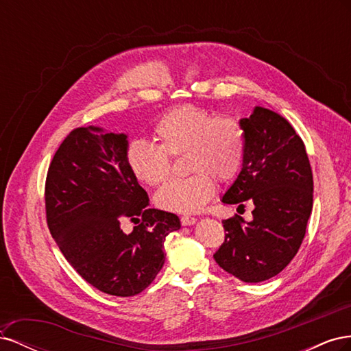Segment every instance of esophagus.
<instances>
[{
	"mask_svg": "<svg viewBox=\"0 0 351 351\" xmlns=\"http://www.w3.org/2000/svg\"><path fill=\"white\" fill-rule=\"evenodd\" d=\"M197 219L195 218V217H189V215H184V217H182V224L183 226H193L195 224V222H196Z\"/></svg>",
	"mask_w": 351,
	"mask_h": 351,
	"instance_id": "34e87169",
	"label": "esophagus"
}]
</instances>
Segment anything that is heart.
<instances>
[{"label":"heart","mask_w":351,"mask_h":351,"mask_svg":"<svg viewBox=\"0 0 351 351\" xmlns=\"http://www.w3.org/2000/svg\"><path fill=\"white\" fill-rule=\"evenodd\" d=\"M158 145L132 141L125 164L142 184L155 187L171 171L169 156L184 155L186 178L168 182L155 195L159 209L192 214L204 208L217 192V178L230 183L237 177L246 155L243 127L231 117H214L196 105H180L164 114L154 129Z\"/></svg>","instance_id":"b5f03b06"}]
</instances>
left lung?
<instances>
[{
  "mask_svg": "<svg viewBox=\"0 0 351 351\" xmlns=\"http://www.w3.org/2000/svg\"><path fill=\"white\" fill-rule=\"evenodd\" d=\"M246 155L222 202L244 208L253 219H224L226 240L215 252L219 267L244 282L280 274L299 252L313 206V176L300 136L284 117L254 107L241 119Z\"/></svg>",
  "mask_w": 351,
  "mask_h": 351,
  "instance_id": "obj_1",
  "label": "left lung"
}]
</instances>
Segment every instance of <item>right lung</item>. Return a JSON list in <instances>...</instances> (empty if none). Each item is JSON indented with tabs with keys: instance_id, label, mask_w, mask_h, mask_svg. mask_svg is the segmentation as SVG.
<instances>
[{
	"instance_id": "obj_1",
	"label": "right lung",
	"mask_w": 351,
	"mask_h": 351,
	"mask_svg": "<svg viewBox=\"0 0 351 351\" xmlns=\"http://www.w3.org/2000/svg\"><path fill=\"white\" fill-rule=\"evenodd\" d=\"M127 134L101 127L70 132L49 164L47 222L61 253L102 293L130 297L149 285L165 262L164 241L178 230L171 212L151 209L125 164ZM138 226L127 235L121 222Z\"/></svg>"
}]
</instances>
